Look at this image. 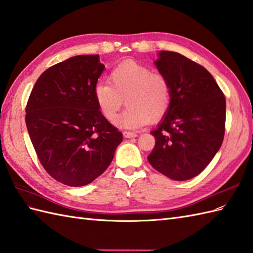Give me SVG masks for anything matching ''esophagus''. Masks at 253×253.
Wrapping results in <instances>:
<instances>
[{"label":"esophagus","instance_id":"obj_1","mask_svg":"<svg viewBox=\"0 0 253 253\" xmlns=\"http://www.w3.org/2000/svg\"><path fill=\"white\" fill-rule=\"evenodd\" d=\"M123 136L126 138H132V137H136L137 134L135 132H130V131H125L123 132Z\"/></svg>","mask_w":253,"mask_h":253}]
</instances>
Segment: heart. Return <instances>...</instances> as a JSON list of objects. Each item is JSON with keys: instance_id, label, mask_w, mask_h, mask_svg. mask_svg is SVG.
Masks as SVG:
<instances>
[{"instance_id": "b5f03b06", "label": "heart", "mask_w": 253, "mask_h": 253, "mask_svg": "<svg viewBox=\"0 0 253 253\" xmlns=\"http://www.w3.org/2000/svg\"><path fill=\"white\" fill-rule=\"evenodd\" d=\"M93 95L99 112L109 122L116 120L125 98L127 107L117 123L135 128L166 116L172 89L165 76L153 74L135 60H126L110 71L108 83L99 82L94 86Z\"/></svg>"}]
</instances>
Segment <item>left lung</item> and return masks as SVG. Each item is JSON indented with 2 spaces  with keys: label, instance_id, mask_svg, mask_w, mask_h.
<instances>
[{
  "label": "left lung",
  "instance_id": "8db88e82",
  "mask_svg": "<svg viewBox=\"0 0 253 253\" xmlns=\"http://www.w3.org/2000/svg\"><path fill=\"white\" fill-rule=\"evenodd\" d=\"M172 89L170 108L156 130L147 157L154 169L174 181L197 176L220 149L226 102L214 78L185 56L161 50L155 61Z\"/></svg>",
  "mask_w": 253,
  "mask_h": 253
}]
</instances>
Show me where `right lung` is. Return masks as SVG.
Returning <instances> with one entry per match:
<instances>
[{
    "instance_id": "obj_1",
    "label": "right lung",
    "mask_w": 253,
    "mask_h": 253,
    "mask_svg": "<svg viewBox=\"0 0 253 253\" xmlns=\"http://www.w3.org/2000/svg\"><path fill=\"white\" fill-rule=\"evenodd\" d=\"M104 69L98 55L75 56L44 71L28 99L26 126L38 158L68 186H84L103 174L122 142L94 99Z\"/></svg>"
}]
</instances>
